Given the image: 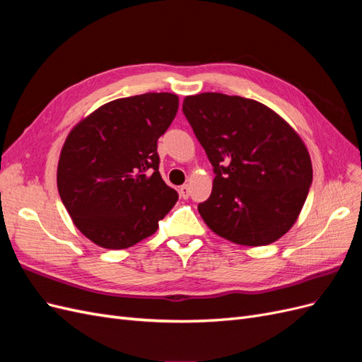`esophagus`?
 I'll list each match as a JSON object with an SVG mask.
<instances>
[{
    "label": "esophagus",
    "instance_id": "34e87169",
    "mask_svg": "<svg viewBox=\"0 0 362 362\" xmlns=\"http://www.w3.org/2000/svg\"><path fill=\"white\" fill-rule=\"evenodd\" d=\"M180 196L182 199H187L190 196V185L189 184H184L180 187Z\"/></svg>",
    "mask_w": 362,
    "mask_h": 362
}]
</instances>
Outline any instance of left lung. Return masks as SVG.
<instances>
[{"instance_id": "obj_1", "label": "left lung", "mask_w": 362, "mask_h": 362, "mask_svg": "<svg viewBox=\"0 0 362 362\" xmlns=\"http://www.w3.org/2000/svg\"><path fill=\"white\" fill-rule=\"evenodd\" d=\"M182 113L216 173L210 198L198 205L208 228L243 246L288 233L313 182L299 134L272 108L242 96H185Z\"/></svg>"}]
</instances>
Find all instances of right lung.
<instances>
[{"instance_id": "add662e5", "label": "right lung", "mask_w": 362, "mask_h": 362, "mask_svg": "<svg viewBox=\"0 0 362 362\" xmlns=\"http://www.w3.org/2000/svg\"><path fill=\"white\" fill-rule=\"evenodd\" d=\"M168 92L120 98L76 124L62 148L57 187L95 245L125 249L154 234L178 193L158 172L157 140L178 112Z\"/></svg>"}]
</instances>
